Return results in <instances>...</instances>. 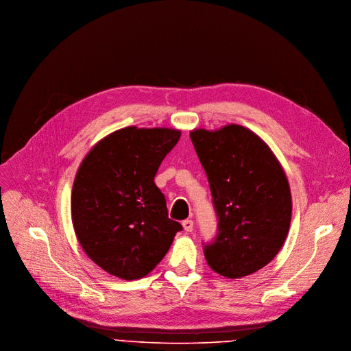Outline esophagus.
<instances>
[{"label":"esophagus","mask_w":351,"mask_h":351,"mask_svg":"<svg viewBox=\"0 0 351 351\" xmlns=\"http://www.w3.org/2000/svg\"><path fill=\"white\" fill-rule=\"evenodd\" d=\"M182 226H183V230L186 232H192L193 231V221L192 219H184L182 222Z\"/></svg>","instance_id":"esophagus-1"}]
</instances>
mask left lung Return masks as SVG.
Instances as JSON below:
<instances>
[{"label": "left lung", "mask_w": 351, "mask_h": 351, "mask_svg": "<svg viewBox=\"0 0 351 351\" xmlns=\"http://www.w3.org/2000/svg\"><path fill=\"white\" fill-rule=\"evenodd\" d=\"M206 171L218 234L204 246L208 266L227 278H241L270 263L291 222V192L269 145L239 124L190 133Z\"/></svg>", "instance_id": "obj_1"}]
</instances>
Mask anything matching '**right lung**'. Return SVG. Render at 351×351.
Returning a JSON list of instances; mask_svg holds the SVG:
<instances>
[{
	"label": "right lung",
	"mask_w": 351,
	"mask_h": 351,
	"mask_svg": "<svg viewBox=\"0 0 351 351\" xmlns=\"http://www.w3.org/2000/svg\"><path fill=\"white\" fill-rule=\"evenodd\" d=\"M179 138V130L130 125L95 144L81 162L71 193L74 231L88 258L109 274L147 276L182 231L154 183Z\"/></svg>",
	"instance_id": "right-lung-1"
}]
</instances>
